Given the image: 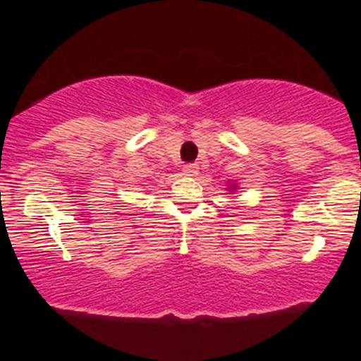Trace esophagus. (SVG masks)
Returning a JSON list of instances; mask_svg holds the SVG:
<instances>
[{"label":"esophagus","instance_id":"34e87169","mask_svg":"<svg viewBox=\"0 0 361 361\" xmlns=\"http://www.w3.org/2000/svg\"><path fill=\"white\" fill-rule=\"evenodd\" d=\"M199 171V167L195 166V164H188V166L183 167V174L185 176H195Z\"/></svg>","mask_w":361,"mask_h":361}]
</instances>
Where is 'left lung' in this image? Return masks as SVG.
Instances as JSON below:
<instances>
[{
    "mask_svg": "<svg viewBox=\"0 0 361 361\" xmlns=\"http://www.w3.org/2000/svg\"><path fill=\"white\" fill-rule=\"evenodd\" d=\"M228 188H231V190H235V185H231V187H228Z\"/></svg>",
    "mask_w": 361,
    "mask_h": 361,
    "instance_id": "1",
    "label": "left lung"
}]
</instances>
